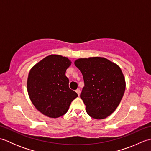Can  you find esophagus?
<instances>
[{"label":"esophagus","mask_w":151,"mask_h":151,"mask_svg":"<svg viewBox=\"0 0 151 151\" xmlns=\"http://www.w3.org/2000/svg\"><path fill=\"white\" fill-rule=\"evenodd\" d=\"M76 93H77V94L78 95V96L80 95V94H81V89H80L79 88H78L77 89H76Z\"/></svg>","instance_id":"34e87169"}]
</instances>
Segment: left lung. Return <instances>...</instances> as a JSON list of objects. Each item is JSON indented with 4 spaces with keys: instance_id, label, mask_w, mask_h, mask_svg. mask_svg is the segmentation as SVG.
I'll list each match as a JSON object with an SVG mask.
<instances>
[{
    "instance_id": "8db88e82",
    "label": "left lung",
    "mask_w": 151,
    "mask_h": 151,
    "mask_svg": "<svg viewBox=\"0 0 151 151\" xmlns=\"http://www.w3.org/2000/svg\"><path fill=\"white\" fill-rule=\"evenodd\" d=\"M75 64L84 78L81 98L88 114L96 119L110 115L119 104L125 90V80L120 67L101 57L81 58Z\"/></svg>"
}]
</instances>
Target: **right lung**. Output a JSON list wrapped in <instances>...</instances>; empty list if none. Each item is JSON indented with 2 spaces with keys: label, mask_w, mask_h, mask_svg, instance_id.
<instances>
[{
  "label": "right lung",
  "mask_w": 151,
  "mask_h": 151,
  "mask_svg": "<svg viewBox=\"0 0 151 151\" xmlns=\"http://www.w3.org/2000/svg\"><path fill=\"white\" fill-rule=\"evenodd\" d=\"M70 63L67 58L52 54L35 65L28 74L27 90L30 100L37 110L48 117L62 116L78 97L69 88L65 76Z\"/></svg>",
  "instance_id": "right-lung-1"
}]
</instances>
